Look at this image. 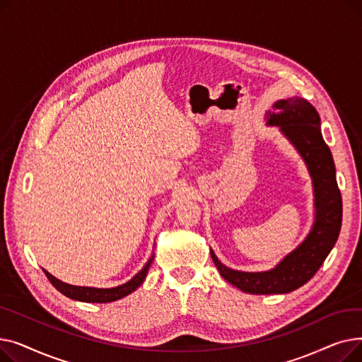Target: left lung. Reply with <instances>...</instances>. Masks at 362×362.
<instances>
[{
  "mask_svg": "<svg viewBox=\"0 0 362 362\" xmlns=\"http://www.w3.org/2000/svg\"><path fill=\"white\" fill-rule=\"evenodd\" d=\"M267 126H276L299 152L314 189V223L296 248L267 272H239L226 267L210 250L221 277L252 295L289 293L303 286L318 272L339 238L341 197L330 148L321 135L317 110L300 97L279 100L265 112Z\"/></svg>",
  "mask_w": 362,
  "mask_h": 362,
  "instance_id": "obj_1",
  "label": "left lung"
}]
</instances>
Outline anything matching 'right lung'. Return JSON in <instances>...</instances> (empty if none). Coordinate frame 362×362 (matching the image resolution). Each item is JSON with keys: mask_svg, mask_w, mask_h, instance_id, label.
<instances>
[{"mask_svg": "<svg viewBox=\"0 0 362 362\" xmlns=\"http://www.w3.org/2000/svg\"><path fill=\"white\" fill-rule=\"evenodd\" d=\"M152 261H154V255H151V258L144 265V269L139 273H136L135 276H133L129 281L120 284V286L105 288V289H103V288H89V286H74V284L64 283V281L59 280L57 277H54L47 270H44V273L48 277V280L51 281L52 286L59 292H62L64 296L70 298V299L81 300V302L105 303V302H112V300L122 299V298L127 296L129 293L135 292L141 286V284L144 283Z\"/></svg>", "mask_w": 362, "mask_h": 362, "instance_id": "right-lung-1", "label": "right lung"}]
</instances>
